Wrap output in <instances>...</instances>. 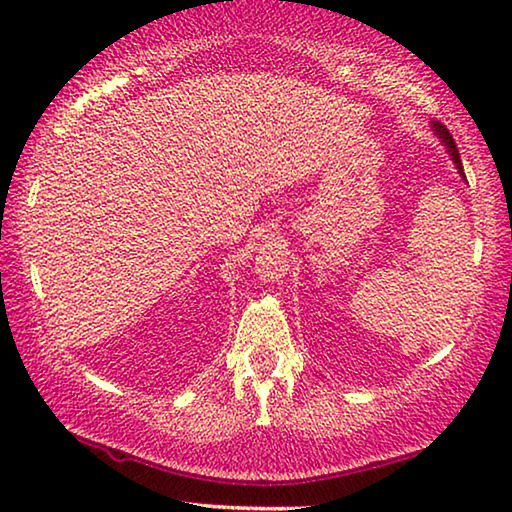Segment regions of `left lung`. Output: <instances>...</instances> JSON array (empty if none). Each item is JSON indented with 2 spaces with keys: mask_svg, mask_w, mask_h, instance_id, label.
Returning <instances> with one entry per match:
<instances>
[{
  "mask_svg": "<svg viewBox=\"0 0 512 512\" xmlns=\"http://www.w3.org/2000/svg\"><path fill=\"white\" fill-rule=\"evenodd\" d=\"M431 128H433V133H436V135L440 137V142L445 144V149H447V153H449V158H452V162L456 164L458 173H461V178L465 180L463 162H461V153H458V149H456V142L452 140V133H449L443 124H438V121H431Z\"/></svg>",
  "mask_w": 512,
  "mask_h": 512,
  "instance_id": "8db88e82",
  "label": "left lung"
}]
</instances>
